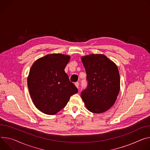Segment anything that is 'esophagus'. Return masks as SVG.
I'll return each mask as SVG.
<instances>
[{
	"mask_svg": "<svg viewBox=\"0 0 150 150\" xmlns=\"http://www.w3.org/2000/svg\"><path fill=\"white\" fill-rule=\"evenodd\" d=\"M75 86L77 87V88H79V83H78V82H76V83H75Z\"/></svg>",
	"mask_w": 150,
	"mask_h": 150,
	"instance_id": "34e87169",
	"label": "esophagus"
}]
</instances>
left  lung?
<instances>
[{
  "label": "left lung",
  "instance_id": "8db88e82",
  "mask_svg": "<svg viewBox=\"0 0 150 150\" xmlns=\"http://www.w3.org/2000/svg\"><path fill=\"white\" fill-rule=\"evenodd\" d=\"M87 74V87L81 97L87 110L96 114L104 112L115 103L120 88L117 65L103 54L81 57Z\"/></svg>",
  "mask_w": 150,
  "mask_h": 150
}]
</instances>
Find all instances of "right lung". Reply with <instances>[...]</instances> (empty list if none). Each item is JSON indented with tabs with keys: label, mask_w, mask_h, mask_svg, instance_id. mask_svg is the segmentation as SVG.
Returning <instances> with one entry per match:
<instances>
[{
	"label": "right lung",
	"mask_w": 150,
	"mask_h": 150,
	"mask_svg": "<svg viewBox=\"0 0 150 150\" xmlns=\"http://www.w3.org/2000/svg\"><path fill=\"white\" fill-rule=\"evenodd\" d=\"M70 58L62 54H47L30 68L28 78L30 97L35 106L45 114H57L78 92L64 72Z\"/></svg>",
	"instance_id": "obj_1"
}]
</instances>
